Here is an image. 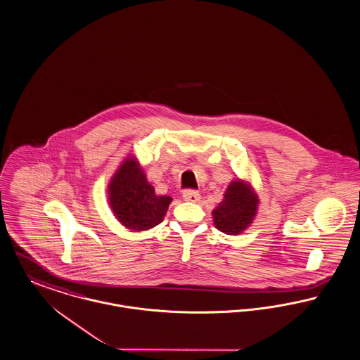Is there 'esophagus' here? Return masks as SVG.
<instances>
[{"instance_id": "1", "label": "esophagus", "mask_w": 360, "mask_h": 360, "mask_svg": "<svg viewBox=\"0 0 360 360\" xmlns=\"http://www.w3.org/2000/svg\"><path fill=\"white\" fill-rule=\"evenodd\" d=\"M182 197H184V200H185V201L195 202V201H198V200H200V193H198L197 191H193V189H186V191H184Z\"/></svg>"}]
</instances>
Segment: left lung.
Listing matches in <instances>:
<instances>
[{"label":"left lung","mask_w":360,"mask_h":360,"mask_svg":"<svg viewBox=\"0 0 360 360\" xmlns=\"http://www.w3.org/2000/svg\"><path fill=\"white\" fill-rule=\"evenodd\" d=\"M257 201L256 194L244 182H231L224 200L212 212L217 229L226 234H240L253 221Z\"/></svg>","instance_id":"left-lung-1"}]
</instances>
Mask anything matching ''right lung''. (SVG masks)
Here are the masks:
<instances>
[{
  "instance_id": "obj_1",
  "label": "right lung",
  "mask_w": 360,
  "mask_h": 360,
  "mask_svg": "<svg viewBox=\"0 0 360 360\" xmlns=\"http://www.w3.org/2000/svg\"><path fill=\"white\" fill-rule=\"evenodd\" d=\"M110 204L119 221L131 230H148L163 221L169 195H158L136 159H126L110 184Z\"/></svg>"
}]
</instances>
